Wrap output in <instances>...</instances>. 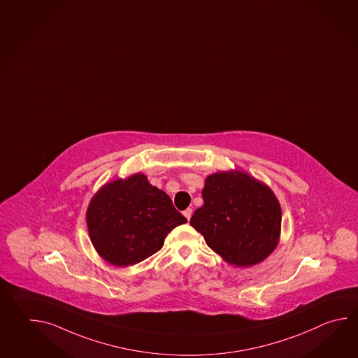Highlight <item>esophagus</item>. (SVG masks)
<instances>
[{"label":"esophagus","instance_id":"1","mask_svg":"<svg viewBox=\"0 0 358 358\" xmlns=\"http://www.w3.org/2000/svg\"><path fill=\"white\" fill-rule=\"evenodd\" d=\"M183 215L187 218V220H190L191 215H192V209H190V208H189V209H186V210L183 212Z\"/></svg>","mask_w":358,"mask_h":358}]
</instances>
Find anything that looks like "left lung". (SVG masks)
Returning a JSON list of instances; mask_svg holds the SVG:
<instances>
[{"mask_svg":"<svg viewBox=\"0 0 358 358\" xmlns=\"http://www.w3.org/2000/svg\"><path fill=\"white\" fill-rule=\"evenodd\" d=\"M201 194L204 205L190 224L226 263L254 266L275 250L282 209L268 185L243 171H222L205 178Z\"/></svg>","mask_w":358,"mask_h":358,"instance_id":"1","label":"left lung"}]
</instances>
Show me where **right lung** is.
<instances>
[{
  "instance_id": "add662e5",
  "label": "right lung",
  "mask_w": 358,
  "mask_h": 358,
  "mask_svg": "<svg viewBox=\"0 0 358 358\" xmlns=\"http://www.w3.org/2000/svg\"><path fill=\"white\" fill-rule=\"evenodd\" d=\"M187 219L171 197L143 173L103 185L87 210L89 237L98 255L115 266H130L161 250L167 234Z\"/></svg>"
}]
</instances>
